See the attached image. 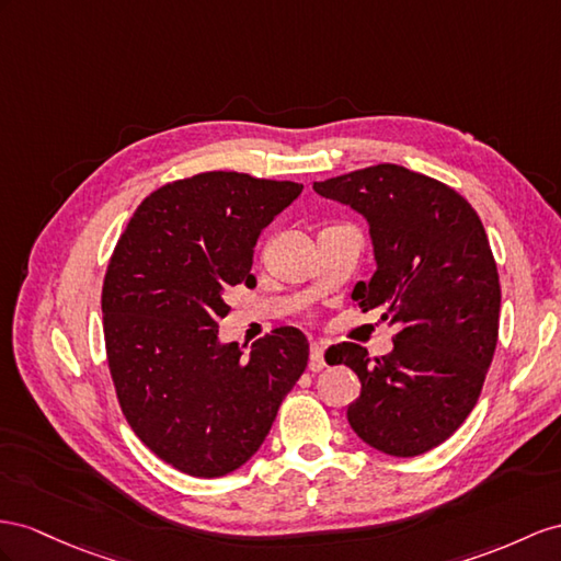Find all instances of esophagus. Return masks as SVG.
<instances>
[{
	"label": "esophagus",
	"mask_w": 561,
	"mask_h": 561,
	"mask_svg": "<svg viewBox=\"0 0 561 561\" xmlns=\"http://www.w3.org/2000/svg\"><path fill=\"white\" fill-rule=\"evenodd\" d=\"M324 341H314L312 346H310V363H308V367H310V371H320V369H324Z\"/></svg>",
	"instance_id": "1"
}]
</instances>
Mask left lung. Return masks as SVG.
Masks as SVG:
<instances>
[{
  "instance_id": "1",
  "label": "left lung",
  "mask_w": 561,
  "mask_h": 561,
  "mask_svg": "<svg viewBox=\"0 0 561 561\" xmlns=\"http://www.w3.org/2000/svg\"><path fill=\"white\" fill-rule=\"evenodd\" d=\"M312 190L367 220L377 272L351 296L398 327L389 355L369 357L348 341L329 348L332 365L363 383L348 422L375 450L422 455L469 417L493 363L500 279L485 229L467 198L403 165L379 163Z\"/></svg>"
}]
</instances>
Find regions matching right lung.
<instances>
[{
  "label": "right lung",
  "mask_w": 561,
  "mask_h": 561,
  "mask_svg": "<svg viewBox=\"0 0 561 561\" xmlns=\"http://www.w3.org/2000/svg\"><path fill=\"white\" fill-rule=\"evenodd\" d=\"M304 184L201 172L141 201L104 277L108 369L127 424L190 477L218 479L261 448L308 365V339L279 327L251 353L222 343L225 294L253 286L263 229Z\"/></svg>",
  "instance_id": "right-lung-1"
}]
</instances>
